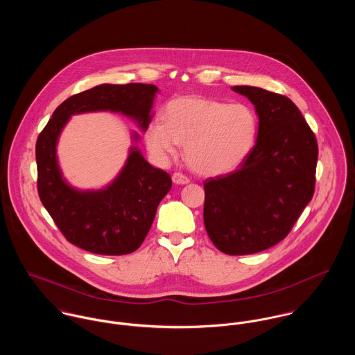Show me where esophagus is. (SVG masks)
<instances>
[{
  "label": "esophagus",
  "instance_id": "34e87169",
  "mask_svg": "<svg viewBox=\"0 0 355 355\" xmlns=\"http://www.w3.org/2000/svg\"><path fill=\"white\" fill-rule=\"evenodd\" d=\"M172 182H173L175 184H187V183H190L189 178L184 176L183 173H179V172H176V173L172 175Z\"/></svg>",
  "mask_w": 355,
  "mask_h": 355
}]
</instances>
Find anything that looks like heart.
Wrapping results in <instances>:
<instances>
[{
    "label": "heart",
    "mask_w": 355,
    "mask_h": 355,
    "mask_svg": "<svg viewBox=\"0 0 355 355\" xmlns=\"http://www.w3.org/2000/svg\"><path fill=\"white\" fill-rule=\"evenodd\" d=\"M257 131L258 119L249 105L190 96L166 105L164 119L148 125L145 142L158 162H166L184 145L186 159L197 173L223 176L243 164Z\"/></svg>",
    "instance_id": "1"
}]
</instances>
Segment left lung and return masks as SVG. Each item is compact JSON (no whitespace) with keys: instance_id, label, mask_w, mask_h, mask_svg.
Masks as SVG:
<instances>
[{"instance_id":"left-lung-1","label":"left lung","mask_w":355,"mask_h":355,"mask_svg":"<svg viewBox=\"0 0 355 355\" xmlns=\"http://www.w3.org/2000/svg\"><path fill=\"white\" fill-rule=\"evenodd\" d=\"M232 90L254 105L257 141L238 171L205 180L203 223L220 252L245 255L288 235L311 201L318 148L290 98L252 86Z\"/></svg>"}]
</instances>
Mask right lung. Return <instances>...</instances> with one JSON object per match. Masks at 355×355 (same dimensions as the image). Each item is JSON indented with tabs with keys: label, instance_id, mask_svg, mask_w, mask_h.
<instances>
[{
	"label": "right lung",
	"instance_id": "obj_1",
	"mask_svg": "<svg viewBox=\"0 0 355 355\" xmlns=\"http://www.w3.org/2000/svg\"><path fill=\"white\" fill-rule=\"evenodd\" d=\"M158 93L154 85H100L62 102L40 134L35 148L38 194L55 225L72 245L102 255L135 252L145 241L157 207L172 187L171 176L146 161L131 132L132 145L117 176L97 190L71 186L58 164L57 145L73 114L120 113L142 132L152 121Z\"/></svg>",
	"mask_w": 355,
	"mask_h": 355
}]
</instances>
